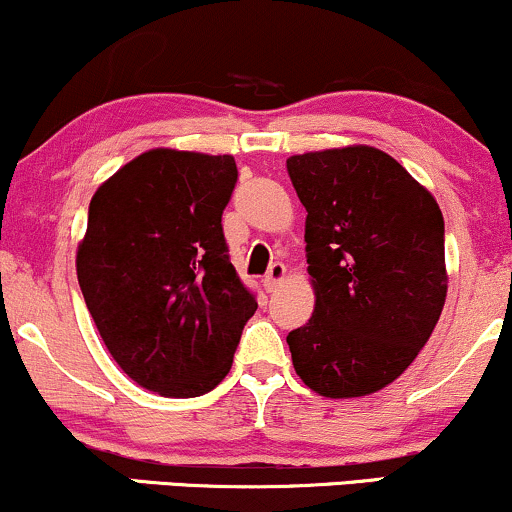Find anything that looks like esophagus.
Instances as JSON below:
<instances>
[{
  "label": "esophagus",
  "instance_id": "esophagus-1",
  "mask_svg": "<svg viewBox=\"0 0 512 512\" xmlns=\"http://www.w3.org/2000/svg\"><path fill=\"white\" fill-rule=\"evenodd\" d=\"M284 279H286V267L281 262H274L272 267H269V272L264 274V289L274 291Z\"/></svg>",
  "mask_w": 512,
  "mask_h": 512
}]
</instances>
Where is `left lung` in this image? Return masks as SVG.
<instances>
[{"label":"left lung","instance_id":"obj_1","mask_svg":"<svg viewBox=\"0 0 512 512\" xmlns=\"http://www.w3.org/2000/svg\"><path fill=\"white\" fill-rule=\"evenodd\" d=\"M305 216L315 310L289 332L293 368L322 397L395 383L428 342L448 296L438 202L373 146L286 161Z\"/></svg>","mask_w":512,"mask_h":512}]
</instances>
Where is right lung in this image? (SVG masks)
Segmentation results:
<instances>
[{
	"mask_svg": "<svg viewBox=\"0 0 512 512\" xmlns=\"http://www.w3.org/2000/svg\"><path fill=\"white\" fill-rule=\"evenodd\" d=\"M233 156L151 149L96 190L76 276L110 356L163 397H199L228 375L255 296L238 279L221 214Z\"/></svg>",
	"mask_w": 512,
	"mask_h": 512,
	"instance_id": "obj_1",
	"label": "right lung"
}]
</instances>
